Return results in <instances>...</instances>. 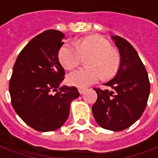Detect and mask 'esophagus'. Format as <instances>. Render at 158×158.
<instances>
[{
	"instance_id": "34e87169",
	"label": "esophagus",
	"mask_w": 158,
	"mask_h": 158,
	"mask_svg": "<svg viewBox=\"0 0 158 158\" xmlns=\"http://www.w3.org/2000/svg\"><path fill=\"white\" fill-rule=\"evenodd\" d=\"M79 92L80 94H83V93L85 92V88H79Z\"/></svg>"
}]
</instances>
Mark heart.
<instances>
[{
    "label": "heart",
    "mask_w": 158,
    "mask_h": 158,
    "mask_svg": "<svg viewBox=\"0 0 158 158\" xmlns=\"http://www.w3.org/2000/svg\"><path fill=\"white\" fill-rule=\"evenodd\" d=\"M92 55L87 66L89 69H80L67 76L71 85L85 88L103 79L113 78L119 70L121 57L119 52L110 46V43L100 35H90L76 42V48L65 44L60 49L59 60L66 70H73L80 63L81 57Z\"/></svg>",
    "instance_id": "obj_1"
}]
</instances>
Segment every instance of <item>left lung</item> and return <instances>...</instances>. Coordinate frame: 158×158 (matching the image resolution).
Listing matches in <instances>:
<instances>
[{"instance_id": "obj_1", "label": "left lung", "mask_w": 158, "mask_h": 158, "mask_svg": "<svg viewBox=\"0 0 158 158\" xmlns=\"http://www.w3.org/2000/svg\"><path fill=\"white\" fill-rule=\"evenodd\" d=\"M111 39L119 51L121 64L115 77L105 85L114 92L95 88L98 98L92 109L100 127L120 131L142 116L151 85L145 67L132 46L118 35H113Z\"/></svg>"}]
</instances>
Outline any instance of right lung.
<instances>
[{"mask_svg":"<svg viewBox=\"0 0 158 158\" xmlns=\"http://www.w3.org/2000/svg\"><path fill=\"white\" fill-rule=\"evenodd\" d=\"M64 38L57 30L40 34L21 50L13 68L9 83L13 108L38 131L60 128L69 117L71 103L79 96L75 86H60L65 71L58 54Z\"/></svg>","mask_w":158,"mask_h":158,"instance_id":"right-lung-1","label":"right lung"}]
</instances>
